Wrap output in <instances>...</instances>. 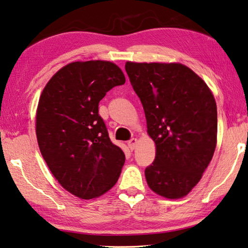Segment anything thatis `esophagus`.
Instances as JSON below:
<instances>
[{"instance_id": "esophagus-1", "label": "esophagus", "mask_w": 248, "mask_h": 248, "mask_svg": "<svg viewBox=\"0 0 248 248\" xmlns=\"http://www.w3.org/2000/svg\"><path fill=\"white\" fill-rule=\"evenodd\" d=\"M137 143H138V140H137V138H132V139H130L129 141L127 142V144H128V147H129L130 150H134V149L136 148Z\"/></svg>"}]
</instances>
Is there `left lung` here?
<instances>
[{
    "label": "left lung",
    "mask_w": 248,
    "mask_h": 248,
    "mask_svg": "<svg viewBox=\"0 0 248 248\" xmlns=\"http://www.w3.org/2000/svg\"><path fill=\"white\" fill-rule=\"evenodd\" d=\"M141 101L155 160L146 168L154 193L177 200L199 184L217 144V106L207 84L179 62L125 63Z\"/></svg>",
    "instance_id": "8db88e82"
}]
</instances>
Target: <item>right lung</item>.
I'll list each match as a JSON object with an SVG mask.
<instances>
[{
    "instance_id": "right-lung-1",
    "label": "right lung",
    "mask_w": 248,
    "mask_h": 248,
    "mask_svg": "<svg viewBox=\"0 0 248 248\" xmlns=\"http://www.w3.org/2000/svg\"><path fill=\"white\" fill-rule=\"evenodd\" d=\"M124 83L113 62H74L58 70L40 96L35 134L41 154L59 185L77 198L108 192L122 171L125 154L111 142L98 105Z\"/></svg>"
}]
</instances>
